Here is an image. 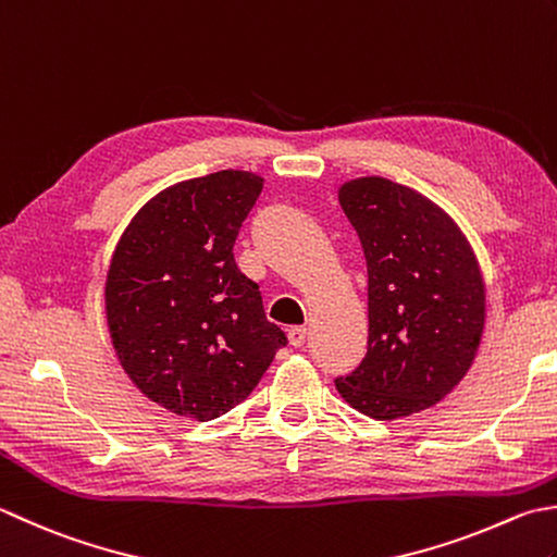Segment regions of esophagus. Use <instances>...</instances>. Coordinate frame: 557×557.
I'll return each mask as SVG.
<instances>
[{
  "mask_svg": "<svg viewBox=\"0 0 557 557\" xmlns=\"http://www.w3.org/2000/svg\"><path fill=\"white\" fill-rule=\"evenodd\" d=\"M307 325H292V329L287 331V335H289V343L294 345V347H301L304 343H307Z\"/></svg>",
  "mask_w": 557,
  "mask_h": 557,
  "instance_id": "34e87169",
  "label": "esophagus"
}]
</instances>
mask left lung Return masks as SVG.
Listing matches in <instances>:
<instances>
[{
	"instance_id": "left-lung-1",
	"label": "left lung",
	"mask_w": 557,
	"mask_h": 557,
	"mask_svg": "<svg viewBox=\"0 0 557 557\" xmlns=\"http://www.w3.org/2000/svg\"><path fill=\"white\" fill-rule=\"evenodd\" d=\"M343 212L367 258V355L335 379L374 420L432 408L471 369L485 329V282L471 244L422 193L381 176L341 185Z\"/></svg>"
}]
</instances>
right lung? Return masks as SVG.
Masks as SVG:
<instances>
[{"label": "right lung", "mask_w": 557, "mask_h": 557, "mask_svg": "<svg viewBox=\"0 0 557 557\" xmlns=\"http://www.w3.org/2000/svg\"><path fill=\"white\" fill-rule=\"evenodd\" d=\"M260 190L263 178L234 169L171 185L113 250L106 319L115 355L141 394L176 416H224L287 343L234 260Z\"/></svg>", "instance_id": "obj_1"}]
</instances>
